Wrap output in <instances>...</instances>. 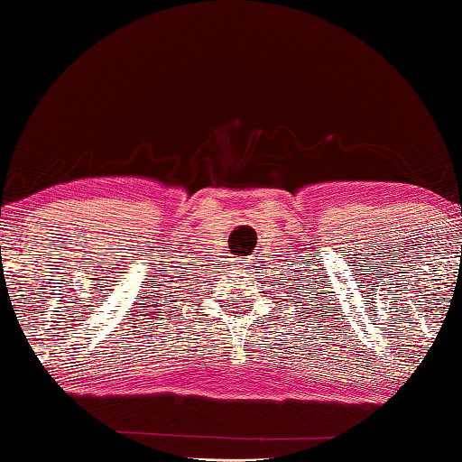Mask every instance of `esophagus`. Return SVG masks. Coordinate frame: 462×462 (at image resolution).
<instances>
[{
    "instance_id": "1",
    "label": "esophagus",
    "mask_w": 462,
    "mask_h": 462,
    "mask_svg": "<svg viewBox=\"0 0 462 462\" xmlns=\"http://www.w3.org/2000/svg\"><path fill=\"white\" fill-rule=\"evenodd\" d=\"M236 261H238V259H236ZM238 263H240V265H246V263H248V261H246V259H240Z\"/></svg>"
}]
</instances>
